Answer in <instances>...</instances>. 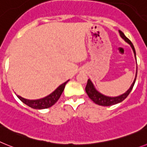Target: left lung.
Returning a JSON list of instances; mask_svg holds the SVG:
<instances>
[{"label": "left lung", "instance_id": "8db88e82", "mask_svg": "<svg viewBox=\"0 0 147 147\" xmlns=\"http://www.w3.org/2000/svg\"><path fill=\"white\" fill-rule=\"evenodd\" d=\"M119 33L120 35L122 38H123V40H125L126 42L129 44L132 47V50H133L134 54H135V59H136V53H135V47H134L133 44L132 43V42L130 41L129 40L128 38L127 37L125 36V35L123 34L121 30H119ZM137 72H138V67H137V72H136V75H135V78L134 80L133 83L131 85L129 89L127 90V92L125 93H123V95H119V96L117 97H109V96H106V95H103L101 93H100L98 91H97L96 89H95V86L93 85V84L92 83V81H90V79H88L87 81V84H86V88H85V90H86V92L87 93L88 96L89 98L92 100L94 103H95L98 105H100V106H105V107H108V106H112V105H115V104H117L118 103H121V102L123 101L124 100L125 98H127V96L129 95V94L130 93V92L132 91V88L134 86V84H135V81H136V77H137Z\"/></svg>", "mask_w": 147, "mask_h": 147}]
</instances>
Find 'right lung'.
<instances>
[{"label": "right lung", "instance_id": "obj_1", "mask_svg": "<svg viewBox=\"0 0 147 147\" xmlns=\"http://www.w3.org/2000/svg\"><path fill=\"white\" fill-rule=\"evenodd\" d=\"M68 81H66L65 83L60 85L53 92L51 93L50 95H49L48 96L43 98H40V99H38V100H28V99H26V98L20 97V95H17V96L23 103L29 106V107L33 108V109H47V108H49V107L54 105L56 102L58 101V99L61 97V94L63 92V89H64L65 85H66V83L68 82Z\"/></svg>", "mask_w": 147, "mask_h": 147}]
</instances>
